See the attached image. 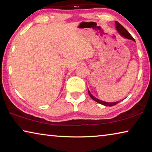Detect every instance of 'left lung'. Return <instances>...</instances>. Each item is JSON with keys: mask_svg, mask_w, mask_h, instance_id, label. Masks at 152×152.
I'll return each mask as SVG.
<instances>
[{"mask_svg": "<svg viewBox=\"0 0 152 152\" xmlns=\"http://www.w3.org/2000/svg\"><path fill=\"white\" fill-rule=\"evenodd\" d=\"M115 25H116V28L118 31V32H119L121 35L123 37H124L125 38H127V39H132L135 41L134 38H133L132 35L130 34L129 33L127 30H126L124 27H123L121 25L119 22L117 21H115ZM88 94L90 95V96H91L92 99L94 100L97 102H99V103L101 104L102 105H104V106H107V107H112V106H114V105L117 104V103H119V102H104V101H102L101 100H99L95 98L94 96H92L91 94V92L88 91Z\"/></svg>", "mask_w": 152, "mask_h": 152, "instance_id": "left-lung-1", "label": "left lung"}]
</instances>
